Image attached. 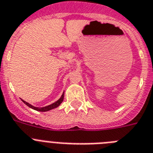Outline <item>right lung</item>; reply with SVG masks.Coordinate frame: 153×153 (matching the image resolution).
<instances>
[{
  "mask_svg": "<svg viewBox=\"0 0 153 153\" xmlns=\"http://www.w3.org/2000/svg\"><path fill=\"white\" fill-rule=\"evenodd\" d=\"M64 95H65V92H63V94L61 95V98L59 99L58 100L54 102L53 103H52V104L49 105V106H43V107H36V106H33V105H31L30 103H29V102H25V101L23 100H22V102H24L25 105H27L29 107L33 109V110H37V111H40V112H46V111H49V110H53V109L56 108V107L60 106L61 102H63V100H64Z\"/></svg>",
  "mask_w": 153,
  "mask_h": 153,
  "instance_id": "right-lung-1",
  "label": "right lung"
}]
</instances>
